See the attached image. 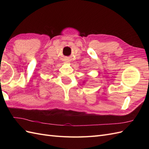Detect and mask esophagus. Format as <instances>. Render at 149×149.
<instances>
[{
	"instance_id": "obj_1",
	"label": "esophagus",
	"mask_w": 149,
	"mask_h": 149,
	"mask_svg": "<svg viewBox=\"0 0 149 149\" xmlns=\"http://www.w3.org/2000/svg\"><path fill=\"white\" fill-rule=\"evenodd\" d=\"M68 62H69V61L68 60H65V63H68Z\"/></svg>"
}]
</instances>
